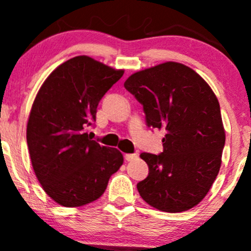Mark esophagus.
<instances>
[{
	"mask_svg": "<svg viewBox=\"0 0 251 251\" xmlns=\"http://www.w3.org/2000/svg\"><path fill=\"white\" fill-rule=\"evenodd\" d=\"M124 157H125V160H127V162H131V160L137 159L138 154L137 153H126L125 155H124Z\"/></svg>",
	"mask_w": 251,
	"mask_h": 251,
	"instance_id": "34e87169",
	"label": "esophagus"
}]
</instances>
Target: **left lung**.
Masks as SVG:
<instances>
[{
	"label": "left lung",
	"instance_id": "1",
	"mask_svg": "<svg viewBox=\"0 0 251 251\" xmlns=\"http://www.w3.org/2000/svg\"><path fill=\"white\" fill-rule=\"evenodd\" d=\"M124 86L143 105L149 127L166 131L163 153L140 154L149 176L137 184L139 195L160 211L194 208L220 172L226 144L215 93L194 70L172 61L132 74Z\"/></svg>",
	"mask_w": 251,
	"mask_h": 251
}]
</instances>
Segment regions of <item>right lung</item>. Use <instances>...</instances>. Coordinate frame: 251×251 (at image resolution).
<instances>
[{"instance_id": "add662e5", "label": "right lung", "mask_w": 251, "mask_h": 251, "mask_svg": "<svg viewBox=\"0 0 251 251\" xmlns=\"http://www.w3.org/2000/svg\"><path fill=\"white\" fill-rule=\"evenodd\" d=\"M123 74L80 55L56 67L37 92L27 124L28 150L37 180L60 205L97 201L123 165L119 150L101 146L87 132L99 101Z\"/></svg>"}]
</instances>
